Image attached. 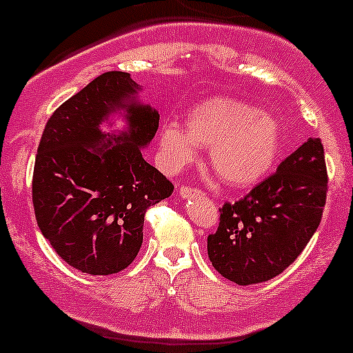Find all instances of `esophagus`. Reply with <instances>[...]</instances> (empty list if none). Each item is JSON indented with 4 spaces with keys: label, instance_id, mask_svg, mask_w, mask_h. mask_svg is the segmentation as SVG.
I'll use <instances>...</instances> for the list:
<instances>
[{
    "label": "esophagus",
    "instance_id": "obj_1",
    "mask_svg": "<svg viewBox=\"0 0 353 353\" xmlns=\"http://www.w3.org/2000/svg\"><path fill=\"white\" fill-rule=\"evenodd\" d=\"M178 195L183 198V200H190V198H193V196H200L201 192H200V190H196V188L181 187L180 190H178Z\"/></svg>",
    "mask_w": 353,
    "mask_h": 353
}]
</instances>
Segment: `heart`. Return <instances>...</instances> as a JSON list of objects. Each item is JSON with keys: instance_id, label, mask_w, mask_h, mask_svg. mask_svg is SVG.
I'll list each match as a JSON object with an SVG mask.
<instances>
[{"instance_id": "obj_1", "label": "heart", "mask_w": 353, "mask_h": 353, "mask_svg": "<svg viewBox=\"0 0 353 353\" xmlns=\"http://www.w3.org/2000/svg\"><path fill=\"white\" fill-rule=\"evenodd\" d=\"M158 145L165 165L180 168L208 146L212 168L230 187L259 183L279 157L280 125L267 112L228 97L196 103L185 114V128L168 121L160 128Z\"/></svg>"}]
</instances>
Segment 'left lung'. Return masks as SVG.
Listing matches in <instances>:
<instances>
[{
  "mask_svg": "<svg viewBox=\"0 0 353 353\" xmlns=\"http://www.w3.org/2000/svg\"><path fill=\"white\" fill-rule=\"evenodd\" d=\"M325 198L323 145L308 138L247 196L220 208L219 230L208 236L210 262L239 285L280 275L319 228Z\"/></svg>",
  "mask_w": 353,
  "mask_h": 353,
  "instance_id": "8db88e82",
  "label": "left lung"
}]
</instances>
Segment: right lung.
Here are the masks:
<instances>
[{
  "mask_svg": "<svg viewBox=\"0 0 353 353\" xmlns=\"http://www.w3.org/2000/svg\"><path fill=\"white\" fill-rule=\"evenodd\" d=\"M141 90L130 73L100 74L51 114L38 146V227L66 263L90 275L125 270L143 243L146 210L173 193L141 157L160 121ZM114 114L125 130L105 134L101 125Z\"/></svg>",
  "mask_w": 353,
  "mask_h": 353,
  "instance_id": "obj_1",
  "label": "right lung"
}]
</instances>
